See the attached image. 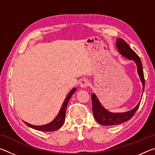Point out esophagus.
I'll use <instances>...</instances> for the list:
<instances>
[{
  "instance_id": "obj_1",
  "label": "esophagus",
  "mask_w": 155,
  "mask_h": 155,
  "mask_svg": "<svg viewBox=\"0 0 155 155\" xmlns=\"http://www.w3.org/2000/svg\"><path fill=\"white\" fill-rule=\"evenodd\" d=\"M90 83H89V81H88L87 79H85V78H84V79H83L81 81V87H87L88 85H89Z\"/></svg>"
}]
</instances>
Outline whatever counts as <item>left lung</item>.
<instances>
[{"label": "left lung", "instance_id": "1", "mask_svg": "<svg viewBox=\"0 0 155 155\" xmlns=\"http://www.w3.org/2000/svg\"><path fill=\"white\" fill-rule=\"evenodd\" d=\"M117 46L118 50L119 51L120 54L130 60L135 61L137 65V70L141 78L142 84H143V92L145 86V78L143 74V67H142L141 61L137 54L136 52L132 50L127 43L121 38H118L117 40ZM92 112L94 114V119L99 124L103 126H114V125H119L125 121H128L134 116L135 112H137V109L139 108L140 102L130 111L124 112V113H112L110 112L105 110L98 100L97 97H96L95 94H92Z\"/></svg>", "mask_w": 155, "mask_h": 155}]
</instances>
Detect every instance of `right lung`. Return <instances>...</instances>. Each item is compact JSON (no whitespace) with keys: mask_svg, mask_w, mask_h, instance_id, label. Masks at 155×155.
Masks as SVG:
<instances>
[{"mask_svg":"<svg viewBox=\"0 0 155 155\" xmlns=\"http://www.w3.org/2000/svg\"><path fill=\"white\" fill-rule=\"evenodd\" d=\"M75 91H76L75 87L73 88V89L70 91V93H69L68 95L67 96V97L65 98V101L63 102V104L62 105V107H61L60 112L57 115V117H56L50 123V124L44 125V126H33V125L29 124L28 123L25 121L24 123L27 125V126L31 127V128L37 130H40V131L52 132L59 129L60 127L62 126V125L65 121L66 109H67V105L68 104L69 100H70V97H72V95L75 92Z\"/></svg>","mask_w":155,"mask_h":155,"instance_id":"1","label":"right lung"}]
</instances>
